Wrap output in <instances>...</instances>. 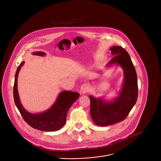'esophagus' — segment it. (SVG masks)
Instances as JSON below:
<instances>
[{"mask_svg": "<svg viewBox=\"0 0 161 161\" xmlns=\"http://www.w3.org/2000/svg\"><path fill=\"white\" fill-rule=\"evenodd\" d=\"M89 88L88 85L83 84V85H82V86L80 87V91L82 94H85V93H87V92H89Z\"/></svg>", "mask_w": 161, "mask_h": 161, "instance_id": "1", "label": "esophagus"}]
</instances>
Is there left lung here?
Segmentation results:
<instances>
[{
	"mask_svg": "<svg viewBox=\"0 0 161 161\" xmlns=\"http://www.w3.org/2000/svg\"><path fill=\"white\" fill-rule=\"evenodd\" d=\"M110 49L114 56L106 66H120L123 70L124 79L118 96L113 100L89 96L92 120L100 126L114 125L125 119L138 98L137 74L129 54L121 46H112Z\"/></svg>",
	"mask_w": 161,
	"mask_h": 161,
	"instance_id": "8db88e82",
	"label": "left lung"
}]
</instances>
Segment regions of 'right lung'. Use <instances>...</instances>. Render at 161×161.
Here are the masks:
<instances>
[{
  "instance_id": "1",
  "label": "right lung",
  "mask_w": 161,
  "mask_h": 161,
  "mask_svg": "<svg viewBox=\"0 0 161 161\" xmlns=\"http://www.w3.org/2000/svg\"><path fill=\"white\" fill-rule=\"evenodd\" d=\"M34 55L45 56V53L35 51ZM23 61L18 67L15 76L14 86V98L16 107L19 110L24 120L32 128L43 131H56L60 130L65 124L66 116L69 108L78 99L79 93L70 91H63L59 93L53 105L46 111L39 114H31L23 108L17 89L18 75Z\"/></svg>"
}]
</instances>
